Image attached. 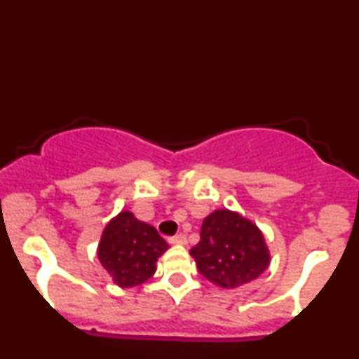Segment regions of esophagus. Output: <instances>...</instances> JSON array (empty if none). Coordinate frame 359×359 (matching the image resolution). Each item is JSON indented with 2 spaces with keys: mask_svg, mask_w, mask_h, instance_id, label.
Instances as JSON below:
<instances>
[{
  "mask_svg": "<svg viewBox=\"0 0 359 359\" xmlns=\"http://www.w3.org/2000/svg\"><path fill=\"white\" fill-rule=\"evenodd\" d=\"M169 242H171L172 245H185L187 237H185V233H177V236L169 238Z\"/></svg>",
  "mask_w": 359,
  "mask_h": 359,
  "instance_id": "obj_1",
  "label": "esophagus"
}]
</instances>
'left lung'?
<instances>
[{
	"label": "left lung",
	"instance_id": "1",
	"mask_svg": "<svg viewBox=\"0 0 359 359\" xmlns=\"http://www.w3.org/2000/svg\"><path fill=\"white\" fill-rule=\"evenodd\" d=\"M190 254L202 276L223 289H236L269 269L270 252L259 227L237 212L215 210L204 219L201 240Z\"/></svg>",
	"mask_w": 359,
	"mask_h": 359
}]
</instances>
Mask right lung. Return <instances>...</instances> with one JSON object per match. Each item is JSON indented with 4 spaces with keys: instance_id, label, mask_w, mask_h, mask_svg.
Returning <instances> with one entry per match:
<instances>
[{
    "instance_id": "add662e5",
    "label": "right lung",
    "mask_w": 359,
    "mask_h": 359,
    "mask_svg": "<svg viewBox=\"0 0 359 359\" xmlns=\"http://www.w3.org/2000/svg\"><path fill=\"white\" fill-rule=\"evenodd\" d=\"M168 248L154 226L142 223L126 210L103 229L97 256L114 284L135 287L154 276L155 264Z\"/></svg>"
}]
</instances>
